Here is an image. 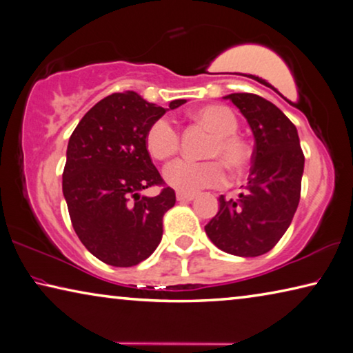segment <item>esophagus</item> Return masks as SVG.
Masks as SVG:
<instances>
[{
	"mask_svg": "<svg viewBox=\"0 0 353 353\" xmlns=\"http://www.w3.org/2000/svg\"><path fill=\"white\" fill-rule=\"evenodd\" d=\"M195 197H197L195 194H183V192L176 194V200L180 201V203H184V201H192L195 200Z\"/></svg>",
	"mask_w": 353,
	"mask_h": 353,
	"instance_id": "1",
	"label": "esophagus"
}]
</instances>
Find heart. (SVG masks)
<instances>
[{"label":"heart","mask_w":353,"mask_h":353,"mask_svg":"<svg viewBox=\"0 0 353 353\" xmlns=\"http://www.w3.org/2000/svg\"><path fill=\"white\" fill-rule=\"evenodd\" d=\"M194 117L214 132V139L210 142L205 154L217 159H178L167 165L164 170L165 183L183 194H195L203 189L223 186L227 183L223 163L233 172H242L252 159L250 145L236 134L238 119L230 108L221 105L203 106L194 112ZM145 145L154 159L165 161L180 148V132L169 119H158L147 131Z\"/></svg>","instance_id":"1"}]
</instances>
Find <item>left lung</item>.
I'll list each match as a JSON object with an SVG mask.
<instances>
[{
	"instance_id": "1",
	"label": "left lung",
	"mask_w": 353,
	"mask_h": 353,
	"mask_svg": "<svg viewBox=\"0 0 353 353\" xmlns=\"http://www.w3.org/2000/svg\"><path fill=\"white\" fill-rule=\"evenodd\" d=\"M225 98L250 125L253 164L244 192L234 200L221 195L219 212L205 231L230 255L259 256L275 247L296 214L305 156L297 128L274 103L245 92Z\"/></svg>"
}]
</instances>
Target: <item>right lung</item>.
Listing matches in <instances>:
<instances>
[{"mask_svg":"<svg viewBox=\"0 0 353 353\" xmlns=\"http://www.w3.org/2000/svg\"><path fill=\"white\" fill-rule=\"evenodd\" d=\"M186 100H173L175 109ZM167 109L136 92L112 94L85 112L72 132L62 192L74 233L100 261L131 268L147 259L163 238V217L175 205L152 163L145 134ZM150 185H164L156 198H141Z\"/></svg>","mask_w":353,"mask_h":353,"instance_id":"1","label":"right lung"}]
</instances>
